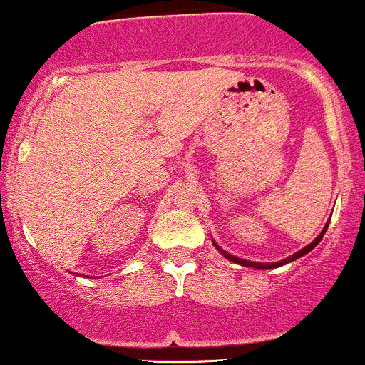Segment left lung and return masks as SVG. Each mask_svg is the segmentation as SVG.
<instances>
[{
	"label": "left lung",
	"instance_id": "8db88e82",
	"mask_svg": "<svg viewBox=\"0 0 365 365\" xmlns=\"http://www.w3.org/2000/svg\"><path fill=\"white\" fill-rule=\"evenodd\" d=\"M330 223V222H328ZM328 223L327 225H324V229H323V232L319 234V236L316 237V240L312 241V243L310 245H307L305 248H302L300 252H297V254H293L291 255V257H287V259H284V261H280V262H272V264H262V262H252V261H245V259H240V257H236V255H230V254H227V252H223L222 248L218 247V245H215L216 248H218L220 252H222L223 254V257H227L229 259V261H234V262H237V264H241V266H248V268H259V269H269V268H279V266H282V264H287V262H291V261H294V259H298V257H302V255H305L307 252H310L312 250L314 247H316L317 243H319L321 240H323V236H324V232H327V229H328Z\"/></svg>",
	"mask_w": 365,
	"mask_h": 365
}]
</instances>
